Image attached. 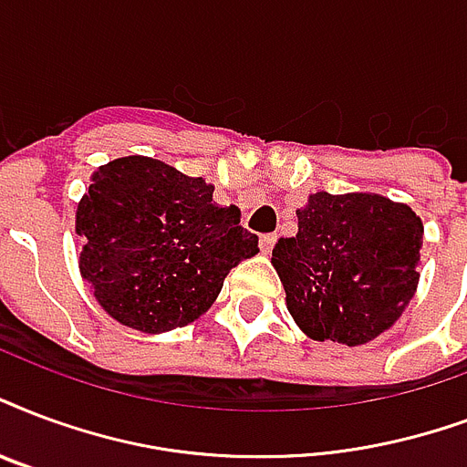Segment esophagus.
Returning <instances> with one entry per match:
<instances>
[{
	"label": "esophagus",
	"mask_w": 467,
	"mask_h": 467,
	"mask_svg": "<svg viewBox=\"0 0 467 467\" xmlns=\"http://www.w3.org/2000/svg\"><path fill=\"white\" fill-rule=\"evenodd\" d=\"M274 242H276V234H262V237H259V249H262V254H269V252H272Z\"/></svg>",
	"instance_id": "34e87169"
}]
</instances>
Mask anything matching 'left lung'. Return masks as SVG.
Returning a JSON list of instances; mask_svg holds the SVG:
<instances>
[{"instance_id": "8db88e82", "label": "left lung", "mask_w": 467, "mask_h": 467, "mask_svg": "<svg viewBox=\"0 0 467 467\" xmlns=\"http://www.w3.org/2000/svg\"><path fill=\"white\" fill-rule=\"evenodd\" d=\"M298 233L281 237L272 265L286 308L313 340L365 345L394 326L419 284L423 223L377 193L308 195Z\"/></svg>"}]
</instances>
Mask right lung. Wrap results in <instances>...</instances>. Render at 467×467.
Masks as SVG:
<instances>
[{
	"label": "right lung",
	"instance_id": "1",
	"mask_svg": "<svg viewBox=\"0 0 467 467\" xmlns=\"http://www.w3.org/2000/svg\"><path fill=\"white\" fill-rule=\"evenodd\" d=\"M215 188L149 156L92 173L76 213L80 274L117 323L166 333L193 323L242 259L259 252L240 210L218 208Z\"/></svg>",
	"mask_w": 467,
	"mask_h": 467
}]
</instances>
